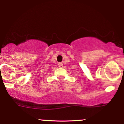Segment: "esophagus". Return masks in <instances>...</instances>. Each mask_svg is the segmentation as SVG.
Here are the masks:
<instances>
[{
  "mask_svg": "<svg viewBox=\"0 0 124 124\" xmlns=\"http://www.w3.org/2000/svg\"><path fill=\"white\" fill-rule=\"evenodd\" d=\"M58 66H59V68H63V63H58Z\"/></svg>",
  "mask_w": 124,
  "mask_h": 124,
  "instance_id": "34e87169",
  "label": "esophagus"
}]
</instances>
